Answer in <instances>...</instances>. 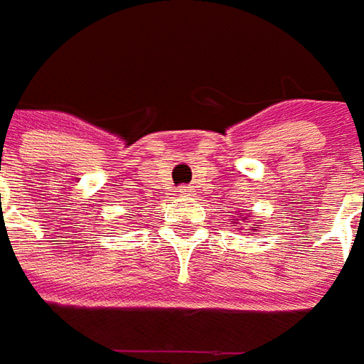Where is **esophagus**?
I'll return each instance as SVG.
<instances>
[{
    "label": "esophagus",
    "mask_w": 364,
    "mask_h": 364,
    "mask_svg": "<svg viewBox=\"0 0 364 364\" xmlns=\"http://www.w3.org/2000/svg\"><path fill=\"white\" fill-rule=\"evenodd\" d=\"M178 192H180L182 196H192V194H194V188H192V186H180V188H178Z\"/></svg>",
    "instance_id": "obj_1"
}]
</instances>
